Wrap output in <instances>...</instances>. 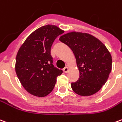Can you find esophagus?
Returning <instances> with one entry per match:
<instances>
[{"mask_svg":"<svg viewBox=\"0 0 122 122\" xmlns=\"http://www.w3.org/2000/svg\"><path fill=\"white\" fill-rule=\"evenodd\" d=\"M68 71H69V67H65L63 69V72L65 73H68Z\"/></svg>","mask_w":122,"mask_h":122,"instance_id":"esophagus-1","label":"esophagus"}]
</instances>
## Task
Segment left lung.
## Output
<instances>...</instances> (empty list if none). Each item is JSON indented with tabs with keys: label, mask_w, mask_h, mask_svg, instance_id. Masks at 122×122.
<instances>
[{
	"label": "left lung",
	"mask_w": 122,
	"mask_h": 122,
	"mask_svg": "<svg viewBox=\"0 0 122 122\" xmlns=\"http://www.w3.org/2000/svg\"><path fill=\"white\" fill-rule=\"evenodd\" d=\"M59 40L73 51L79 68V80L71 83L73 91L87 97L100 91L112 70V56L106 47L93 36L76 31L63 35Z\"/></svg>",
	"instance_id": "8db88e82"
}]
</instances>
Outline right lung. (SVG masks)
I'll list each match as a JSON object with an SVG mask.
<instances>
[{"label": "right lung", "instance_id": "add662e5", "mask_svg": "<svg viewBox=\"0 0 122 122\" xmlns=\"http://www.w3.org/2000/svg\"><path fill=\"white\" fill-rule=\"evenodd\" d=\"M64 31L54 25L35 30L20 47L15 70L24 88L32 95L43 97L53 91L56 79L63 71L54 67L51 48Z\"/></svg>", "mask_w": 122, "mask_h": 122}]
</instances>
